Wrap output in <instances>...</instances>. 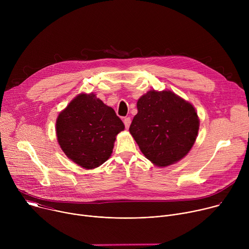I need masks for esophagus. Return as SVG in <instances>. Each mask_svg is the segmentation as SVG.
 <instances>
[{
    "mask_svg": "<svg viewBox=\"0 0 249 249\" xmlns=\"http://www.w3.org/2000/svg\"><path fill=\"white\" fill-rule=\"evenodd\" d=\"M124 124H125L126 129H128V128L130 127V124H131V118H130V117L124 118Z\"/></svg>",
    "mask_w": 249,
    "mask_h": 249,
    "instance_id": "34e87169",
    "label": "esophagus"
}]
</instances>
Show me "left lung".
I'll return each mask as SVG.
<instances>
[{"mask_svg":"<svg viewBox=\"0 0 249 249\" xmlns=\"http://www.w3.org/2000/svg\"><path fill=\"white\" fill-rule=\"evenodd\" d=\"M138 113L129 131L141 152L157 166L182 160L198 136L194 106L171 90H149L137 101Z\"/></svg>","mask_w":249,"mask_h":249,"instance_id":"1","label":"left lung"}]
</instances>
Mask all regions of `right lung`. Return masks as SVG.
I'll return each mask as SVG.
<instances>
[{"instance_id": "obj_1", "label": "right lung", "mask_w": 249, "mask_h": 249, "mask_svg": "<svg viewBox=\"0 0 249 249\" xmlns=\"http://www.w3.org/2000/svg\"><path fill=\"white\" fill-rule=\"evenodd\" d=\"M124 128L113 108L93 92L78 94L56 120L62 151L86 169L98 167L110 158L116 136Z\"/></svg>"}]
</instances>
